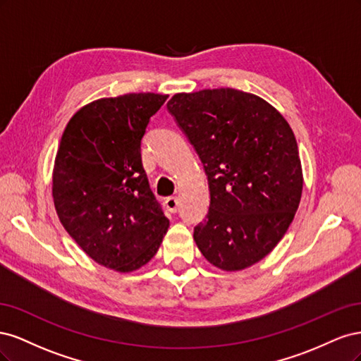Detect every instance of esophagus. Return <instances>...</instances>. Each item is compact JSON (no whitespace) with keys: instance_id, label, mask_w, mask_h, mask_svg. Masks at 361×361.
Masks as SVG:
<instances>
[{"instance_id":"34e87169","label":"esophagus","mask_w":361,"mask_h":361,"mask_svg":"<svg viewBox=\"0 0 361 361\" xmlns=\"http://www.w3.org/2000/svg\"><path fill=\"white\" fill-rule=\"evenodd\" d=\"M164 203H166V207L170 212L174 214V212L179 211V200L176 197H167Z\"/></svg>"}]
</instances>
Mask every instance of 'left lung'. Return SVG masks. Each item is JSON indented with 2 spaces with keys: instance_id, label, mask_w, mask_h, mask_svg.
I'll return each mask as SVG.
<instances>
[{
  "instance_id": "8db88e82",
  "label": "left lung",
  "mask_w": 361,
  "mask_h": 361,
  "mask_svg": "<svg viewBox=\"0 0 361 361\" xmlns=\"http://www.w3.org/2000/svg\"><path fill=\"white\" fill-rule=\"evenodd\" d=\"M167 110L209 187L195 244L216 268L256 264L286 233L301 200V161L289 123L264 99L235 89L178 93Z\"/></svg>"
}]
</instances>
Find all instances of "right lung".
I'll return each mask as SVG.
<instances>
[{"label":"right lung","mask_w":361,"mask_h":361,"mask_svg":"<svg viewBox=\"0 0 361 361\" xmlns=\"http://www.w3.org/2000/svg\"><path fill=\"white\" fill-rule=\"evenodd\" d=\"M167 94L129 93L85 105L64 129L52 173L63 227L97 264L138 269L170 226L141 162V140Z\"/></svg>","instance_id":"right-lung-1"}]
</instances>
